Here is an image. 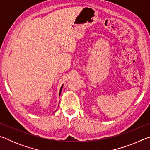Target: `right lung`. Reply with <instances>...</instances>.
Segmentation results:
<instances>
[{"label": "right lung", "mask_w": 150, "mask_h": 150, "mask_svg": "<svg viewBox=\"0 0 150 150\" xmlns=\"http://www.w3.org/2000/svg\"><path fill=\"white\" fill-rule=\"evenodd\" d=\"M62 88H63V85L62 86V87H61V88H60V92H59V95H60V94H61V92H62Z\"/></svg>", "instance_id": "1"}]
</instances>
